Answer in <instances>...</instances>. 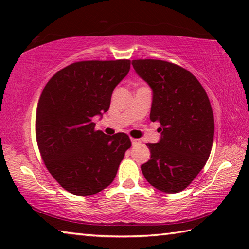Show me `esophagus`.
<instances>
[{
  "mask_svg": "<svg viewBox=\"0 0 249 249\" xmlns=\"http://www.w3.org/2000/svg\"><path fill=\"white\" fill-rule=\"evenodd\" d=\"M130 141H132V145L133 146H136V145H140L142 141L138 140V138H130Z\"/></svg>",
  "mask_w": 249,
  "mask_h": 249,
  "instance_id": "1",
  "label": "esophagus"
}]
</instances>
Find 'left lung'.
<instances>
[{
	"label": "left lung",
	"mask_w": 249,
	"mask_h": 249,
	"mask_svg": "<svg viewBox=\"0 0 249 249\" xmlns=\"http://www.w3.org/2000/svg\"><path fill=\"white\" fill-rule=\"evenodd\" d=\"M136 73L153 90L150 121L161 133L157 144H147L150 159L142 175L158 190L178 193L199 175L209 159L214 116L205 90L182 67L157 59H137Z\"/></svg>",
	"instance_id": "obj_1"
}]
</instances>
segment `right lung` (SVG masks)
I'll list each match as a JSON object with an SVG mask.
<instances>
[{"instance_id":"obj_1","label":"right lung","mask_w":249,"mask_h":249,"mask_svg":"<svg viewBox=\"0 0 249 249\" xmlns=\"http://www.w3.org/2000/svg\"><path fill=\"white\" fill-rule=\"evenodd\" d=\"M130 60H88L67 66L46 84L36 111V140L46 167L75 196H92L114 180L128 135L95 130L93 117L107 112Z\"/></svg>"}]
</instances>
